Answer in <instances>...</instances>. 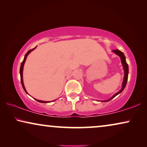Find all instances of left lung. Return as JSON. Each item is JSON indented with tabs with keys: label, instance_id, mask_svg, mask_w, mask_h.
<instances>
[{
	"label": "left lung",
	"instance_id": "8db88e82",
	"mask_svg": "<svg viewBox=\"0 0 147 147\" xmlns=\"http://www.w3.org/2000/svg\"><path fill=\"white\" fill-rule=\"evenodd\" d=\"M113 51L114 53H115L116 55H118L120 57V59H121V61H122V66H123V68H124V76L123 82H122V87L121 88V90H120L119 92H117V93L114 94V95L112 96V98H110L109 100H104V101H101V102H108V101H110V100H111L112 99H113V98L115 97V96H116L118 95V94H119L120 93H121V92L123 91L124 89V88H125V86L126 85V83H127L128 76V64H127V63H126V61L125 56H124V53H122V51H120V50H118V49L113 50V51Z\"/></svg>",
	"mask_w": 147,
	"mask_h": 147
}]
</instances>
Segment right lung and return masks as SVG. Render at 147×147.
Listing matches in <instances>:
<instances>
[{
	"label": "right lung",
	"instance_id": "add662e5",
	"mask_svg": "<svg viewBox=\"0 0 147 147\" xmlns=\"http://www.w3.org/2000/svg\"><path fill=\"white\" fill-rule=\"evenodd\" d=\"M37 47H35V48H33V49H30L29 51L27 52V53L25 54V57H24V59H23V61H22V63H21V67H20V75H21V84H22V86H23V89H24V90H25V92L27 94V91H26V90H25V86H24V84H23V67H24V64H25V61H26V59H27V55H29V54L31 53V52L33 51V50H34L35 49V48ZM36 100V99H35ZM37 100V102H41V103H48V102H46V101H42V100ZM53 101H55V100H53ZM53 101H52V102H53Z\"/></svg>",
	"mask_w": 147,
	"mask_h": 147
}]
</instances>
